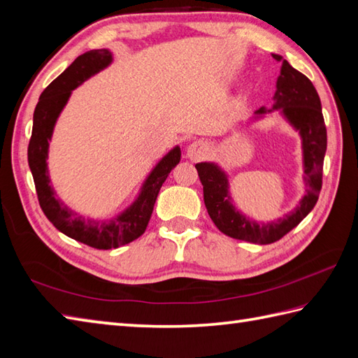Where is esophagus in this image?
Instances as JSON below:
<instances>
[{
    "instance_id": "34e87169",
    "label": "esophagus",
    "mask_w": 358,
    "mask_h": 358,
    "mask_svg": "<svg viewBox=\"0 0 358 358\" xmlns=\"http://www.w3.org/2000/svg\"><path fill=\"white\" fill-rule=\"evenodd\" d=\"M207 143L203 140H195L186 148V155L190 160H201L207 154Z\"/></svg>"
}]
</instances>
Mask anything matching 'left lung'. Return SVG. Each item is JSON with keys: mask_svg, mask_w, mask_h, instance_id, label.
<instances>
[{"mask_svg": "<svg viewBox=\"0 0 358 358\" xmlns=\"http://www.w3.org/2000/svg\"><path fill=\"white\" fill-rule=\"evenodd\" d=\"M271 56L280 62L273 106L271 110L265 106L259 108L255 111L252 120H259L270 113L279 111L301 136L305 194L294 210L287 213L284 218L268 222L250 220L236 209L230 195L227 172L213 162L195 164L203 185L206 209L215 226L224 235L253 244L276 243L314 209L322 189L323 159L327 152V127L317 91L305 74L293 69L280 55L273 53Z\"/></svg>", "mask_w": 358, "mask_h": 358, "instance_id": "obj_1", "label": "left lung"}]
</instances>
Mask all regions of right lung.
<instances>
[{
  "instance_id": "1",
  "label": "right lung",
  "mask_w": 358,
  "mask_h": 358,
  "mask_svg": "<svg viewBox=\"0 0 358 358\" xmlns=\"http://www.w3.org/2000/svg\"><path fill=\"white\" fill-rule=\"evenodd\" d=\"M113 62V53L108 48L90 50L78 56L74 62L61 73L43 94L33 113V129L29 143V166L36 186L39 206L48 221L71 239L82 244L110 250L129 244L145 234L151 220L157 195L169 172L176 168L181 159L180 146H173L163 159L154 166L140 187V192L127 209L108 220L85 218L71 210L64 201L56 198L53 186L50 185L48 173V146L52 140L55 124L59 119L64 106L69 102L71 91L84 84L91 76L105 70Z\"/></svg>"
}]
</instances>
